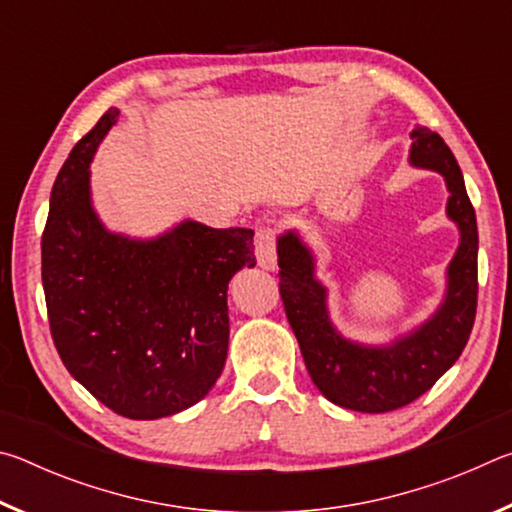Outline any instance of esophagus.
<instances>
[{"mask_svg": "<svg viewBox=\"0 0 512 512\" xmlns=\"http://www.w3.org/2000/svg\"><path fill=\"white\" fill-rule=\"evenodd\" d=\"M255 255L257 264L264 271H275L277 268V250H275V230L273 228H259L255 237Z\"/></svg>", "mask_w": 512, "mask_h": 512, "instance_id": "obj_1", "label": "esophagus"}]
</instances>
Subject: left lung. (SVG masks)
I'll return each instance as SVG.
<instances>
[{
	"label": "left lung",
	"mask_w": 512,
	"mask_h": 512,
	"mask_svg": "<svg viewBox=\"0 0 512 512\" xmlns=\"http://www.w3.org/2000/svg\"><path fill=\"white\" fill-rule=\"evenodd\" d=\"M411 140L409 164L445 178V212L458 228L445 296L422 325L384 345L345 339L329 318L327 287L316 277L314 250L298 230L277 237L280 296L311 381L329 402L361 413L402 409L427 393L461 357L474 325L479 232L461 167L443 137L429 128L415 126Z\"/></svg>",
	"instance_id": "left-lung-1"
}]
</instances>
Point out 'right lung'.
Masks as SVG:
<instances>
[{"label": "right lung", "mask_w": 512, "mask_h": 512, "mask_svg": "<svg viewBox=\"0 0 512 512\" xmlns=\"http://www.w3.org/2000/svg\"><path fill=\"white\" fill-rule=\"evenodd\" d=\"M110 108L51 189L42 287L56 350L79 384L124 418L158 420L201 402L228 357V282L255 266L253 230L185 219L151 239L108 230L90 162L117 124Z\"/></svg>", "instance_id": "1"}]
</instances>
